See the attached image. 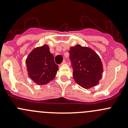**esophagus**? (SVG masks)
Instances as JSON below:
<instances>
[{
    "label": "esophagus",
    "instance_id": "esophagus-1",
    "mask_svg": "<svg viewBox=\"0 0 128 128\" xmlns=\"http://www.w3.org/2000/svg\"><path fill=\"white\" fill-rule=\"evenodd\" d=\"M66 61L65 60H63V61H62V62L61 64H60V66H61V65H63V64H66Z\"/></svg>",
    "mask_w": 128,
    "mask_h": 128
}]
</instances>
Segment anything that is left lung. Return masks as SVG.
Masks as SVG:
<instances>
[{
  "label": "left lung",
  "instance_id": "obj_1",
  "mask_svg": "<svg viewBox=\"0 0 128 128\" xmlns=\"http://www.w3.org/2000/svg\"><path fill=\"white\" fill-rule=\"evenodd\" d=\"M69 52L76 83L87 89L98 84L104 72L98 55L92 49L79 44L70 48Z\"/></svg>",
  "mask_w": 128,
  "mask_h": 128
}]
</instances>
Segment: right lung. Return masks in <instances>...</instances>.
Returning <instances> with one entry per match:
<instances>
[{
    "label": "right lung",
    "instance_id": "1",
    "mask_svg": "<svg viewBox=\"0 0 128 128\" xmlns=\"http://www.w3.org/2000/svg\"><path fill=\"white\" fill-rule=\"evenodd\" d=\"M26 64L29 77L39 86L52 80L59 69L46 44L34 49L27 57Z\"/></svg>",
    "mask_w": 128,
    "mask_h": 128
}]
</instances>
